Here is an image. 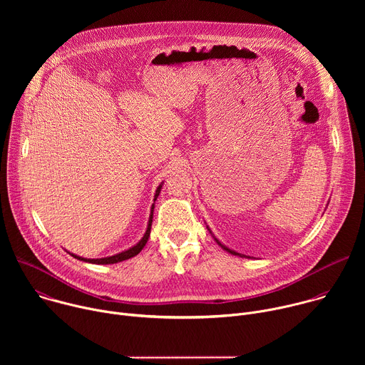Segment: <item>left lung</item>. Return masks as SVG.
Here are the masks:
<instances>
[{
    "label": "left lung",
    "mask_w": 365,
    "mask_h": 365,
    "mask_svg": "<svg viewBox=\"0 0 365 365\" xmlns=\"http://www.w3.org/2000/svg\"><path fill=\"white\" fill-rule=\"evenodd\" d=\"M217 242H218V240H217ZM218 244H220V242H218ZM220 245H221V247H222V248H224V250H227V251H228V252H231V254H234V255H241V254H238V252H235V251H231V250H228V248H227V247H224V245H222V244H220ZM241 257H242V255H241Z\"/></svg>",
    "instance_id": "1"
}]
</instances>
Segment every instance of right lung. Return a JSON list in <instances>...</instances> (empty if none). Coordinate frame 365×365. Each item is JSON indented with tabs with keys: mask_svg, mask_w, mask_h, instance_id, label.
<instances>
[{
	"mask_svg": "<svg viewBox=\"0 0 365 365\" xmlns=\"http://www.w3.org/2000/svg\"><path fill=\"white\" fill-rule=\"evenodd\" d=\"M160 189H162V186H159L158 187V190H155V196H154V200H155V197L159 196V193H160ZM153 207H154V205H153ZM153 207H151V215H150V220H148V227H147V231H145V234H144V237H143V240L137 244V245H134L133 248H130V250H127V251H123V252H120V254H117V255H113V257H106V258H82V257H78V255H75V254H71L72 257H75V258H78V259H82V262H86V263H93V264H114V263H120V262H124V259H128V258H131V257H134V255H137L141 250H143V247L145 245V242H147V240H148V237H150V230H151V221H153Z\"/></svg>",
	"mask_w": 365,
	"mask_h": 365,
	"instance_id": "obj_1",
	"label": "right lung"
}]
</instances>
